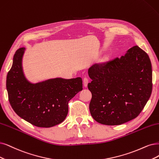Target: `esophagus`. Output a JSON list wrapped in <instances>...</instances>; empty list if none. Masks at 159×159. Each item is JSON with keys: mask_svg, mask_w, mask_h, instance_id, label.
<instances>
[{"mask_svg": "<svg viewBox=\"0 0 159 159\" xmlns=\"http://www.w3.org/2000/svg\"><path fill=\"white\" fill-rule=\"evenodd\" d=\"M83 83H84V86L85 87H87L88 83H89V79L86 78V77H84L83 79Z\"/></svg>", "mask_w": 159, "mask_h": 159, "instance_id": "obj_1", "label": "esophagus"}]
</instances>
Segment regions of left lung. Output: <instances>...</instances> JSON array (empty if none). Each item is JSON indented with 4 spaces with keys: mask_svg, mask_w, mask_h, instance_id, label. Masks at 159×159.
I'll return each mask as SVG.
<instances>
[{
    "mask_svg": "<svg viewBox=\"0 0 159 159\" xmlns=\"http://www.w3.org/2000/svg\"><path fill=\"white\" fill-rule=\"evenodd\" d=\"M89 75L90 114L100 124L120 125L136 118L151 96V60L138 46L119 58L93 65Z\"/></svg>",
    "mask_w": 159,
    "mask_h": 159,
    "instance_id": "1",
    "label": "left lung"
}]
</instances>
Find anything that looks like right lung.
<instances>
[{"mask_svg":"<svg viewBox=\"0 0 159 159\" xmlns=\"http://www.w3.org/2000/svg\"><path fill=\"white\" fill-rule=\"evenodd\" d=\"M25 48L17 50L7 77L9 102L15 113L31 125L50 128L62 122L68 113V103L83 90L80 77L56 78L36 84L23 74L22 57Z\"/></svg>","mask_w":159,"mask_h":159,"instance_id":"right-lung-1","label":"right lung"}]
</instances>
